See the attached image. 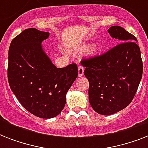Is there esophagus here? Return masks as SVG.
<instances>
[{
  "label": "esophagus",
  "mask_w": 148,
  "mask_h": 148,
  "mask_svg": "<svg viewBox=\"0 0 148 148\" xmlns=\"http://www.w3.org/2000/svg\"><path fill=\"white\" fill-rule=\"evenodd\" d=\"M84 68L83 66L80 65L78 67V76L81 77L84 75Z\"/></svg>",
  "instance_id": "1"
}]
</instances>
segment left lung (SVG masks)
<instances>
[{
	"label": "left lung",
	"instance_id": "8db88e82",
	"mask_svg": "<svg viewBox=\"0 0 148 148\" xmlns=\"http://www.w3.org/2000/svg\"><path fill=\"white\" fill-rule=\"evenodd\" d=\"M108 31L121 42L102 54L81 60L89 81L90 105L102 115L113 114L130 104L143 74L137 38L120 26L110 27Z\"/></svg>",
	"mask_w": 148,
	"mask_h": 148
}]
</instances>
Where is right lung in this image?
Returning a JSON list of instances; mask_svg holds the SVG:
<instances>
[{
  "label": "right lung",
  "mask_w": 148,
  "mask_h": 148,
  "mask_svg": "<svg viewBox=\"0 0 148 148\" xmlns=\"http://www.w3.org/2000/svg\"><path fill=\"white\" fill-rule=\"evenodd\" d=\"M48 32L28 28L15 37L8 51V78L13 93L27 111L40 118L58 116L66 94L78 75L76 64L58 68L44 52Z\"/></svg>",
  "instance_id": "add662e5"
}]
</instances>
